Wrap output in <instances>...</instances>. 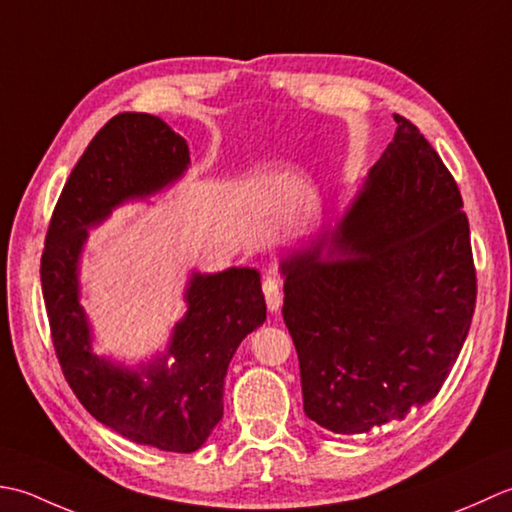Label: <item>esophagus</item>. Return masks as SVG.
<instances>
[{
  "instance_id": "esophagus-1",
  "label": "esophagus",
  "mask_w": 512,
  "mask_h": 512,
  "mask_svg": "<svg viewBox=\"0 0 512 512\" xmlns=\"http://www.w3.org/2000/svg\"><path fill=\"white\" fill-rule=\"evenodd\" d=\"M263 291H265L267 309L274 314V311H278L280 305H283V291H280V283L276 278H267L263 283Z\"/></svg>"
}]
</instances>
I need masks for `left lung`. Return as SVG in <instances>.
I'll return each instance as SVG.
<instances>
[{
    "instance_id": "1",
    "label": "left lung",
    "mask_w": 512,
    "mask_h": 512,
    "mask_svg": "<svg viewBox=\"0 0 512 512\" xmlns=\"http://www.w3.org/2000/svg\"><path fill=\"white\" fill-rule=\"evenodd\" d=\"M393 141L333 227L280 258L309 420L369 433L431 402L475 311L471 229L440 156L395 114Z\"/></svg>"
}]
</instances>
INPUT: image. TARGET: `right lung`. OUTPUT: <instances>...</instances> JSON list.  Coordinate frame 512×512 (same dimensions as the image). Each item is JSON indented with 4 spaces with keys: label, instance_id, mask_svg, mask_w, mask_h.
<instances>
[{
    "label": "right lung",
    "instance_id": "add662e5",
    "mask_svg": "<svg viewBox=\"0 0 512 512\" xmlns=\"http://www.w3.org/2000/svg\"><path fill=\"white\" fill-rule=\"evenodd\" d=\"M190 165L185 139L163 119L117 114L70 172L41 256L52 342L70 389L125 440L172 453L198 451L221 422L229 362L267 318L260 274L252 267L190 271L185 314L165 349L128 364L95 351V329L81 307V258L90 229L121 205L168 192Z\"/></svg>",
    "mask_w": 512,
    "mask_h": 512
}]
</instances>
